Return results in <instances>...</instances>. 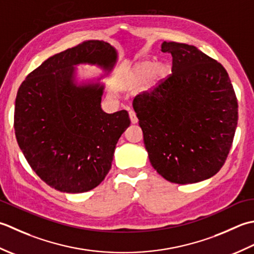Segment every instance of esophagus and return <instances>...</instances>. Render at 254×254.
Returning a JSON list of instances; mask_svg holds the SVG:
<instances>
[{
	"instance_id": "34e87169",
	"label": "esophagus",
	"mask_w": 254,
	"mask_h": 254,
	"mask_svg": "<svg viewBox=\"0 0 254 254\" xmlns=\"http://www.w3.org/2000/svg\"><path fill=\"white\" fill-rule=\"evenodd\" d=\"M129 117H130L131 124H137L138 123V118L136 116V113H134L133 111H129Z\"/></svg>"
}]
</instances>
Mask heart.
<instances>
[{
	"label": "heart",
	"mask_w": 254,
	"mask_h": 254,
	"mask_svg": "<svg viewBox=\"0 0 254 254\" xmlns=\"http://www.w3.org/2000/svg\"><path fill=\"white\" fill-rule=\"evenodd\" d=\"M170 72L171 68L168 64L160 62V64L154 65L152 60H144L134 68V75L138 80L146 79L150 74V81H151L152 85L163 81L170 74Z\"/></svg>",
	"instance_id": "heart-1"
}]
</instances>
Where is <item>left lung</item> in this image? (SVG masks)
<instances>
[{"label":"left lung","instance_id":"1","mask_svg":"<svg viewBox=\"0 0 254 254\" xmlns=\"http://www.w3.org/2000/svg\"><path fill=\"white\" fill-rule=\"evenodd\" d=\"M172 74L133 98L143 142L154 170L165 180L190 184L209 179L224 165L238 124L229 75L194 46L164 41Z\"/></svg>","mask_w":254,"mask_h":254}]
</instances>
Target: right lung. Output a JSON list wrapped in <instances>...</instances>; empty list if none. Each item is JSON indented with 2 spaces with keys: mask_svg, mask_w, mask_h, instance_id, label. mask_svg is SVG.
<instances>
[{
  "mask_svg": "<svg viewBox=\"0 0 254 254\" xmlns=\"http://www.w3.org/2000/svg\"><path fill=\"white\" fill-rule=\"evenodd\" d=\"M115 48L86 40L44 61L20 84L14 112L17 143L34 172L64 193H83L110 172L116 143L130 125L127 111L103 112L104 85H77L76 64L111 72Z\"/></svg>",
  "mask_w": 254,
  "mask_h": 254,
  "instance_id": "obj_1",
  "label": "right lung"
}]
</instances>
